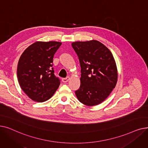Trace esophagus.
I'll use <instances>...</instances> for the list:
<instances>
[{"instance_id": "34e87169", "label": "esophagus", "mask_w": 148, "mask_h": 148, "mask_svg": "<svg viewBox=\"0 0 148 148\" xmlns=\"http://www.w3.org/2000/svg\"><path fill=\"white\" fill-rule=\"evenodd\" d=\"M69 80V77H66V78H63L62 79V82H63L64 83H66V82H68Z\"/></svg>"}]
</instances>
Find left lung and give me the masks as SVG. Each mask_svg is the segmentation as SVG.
Masks as SVG:
<instances>
[{"label": "left lung", "instance_id": "1", "mask_svg": "<svg viewBox=\"0 0 148 148\" xmlns=\"http://www.w3.org/2000/svg\"><path fill=\"white\" fill-rule=\"evenodd\" d=\"M72 47L81 67L80 86L75 92L77 98L88 106L101 103L110 94L118 80L112 53L96 40L74 42Z\"/></svg>", "mask_w": 148, "mask_h": 148}]
</instances>
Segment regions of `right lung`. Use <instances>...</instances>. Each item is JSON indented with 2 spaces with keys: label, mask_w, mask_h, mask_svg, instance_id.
Wrapping results in <instances>:
<instances>
[{
  "label": "right lung",
  "mask_w": 148,
  "mask_h": 148,
  "mask_svg": "<svg viewBox=\"0 0 148 148\" xmlns=\"http://www.w3.org/2000/svg\"><path fill=\"white\" fill-rule=\"evenodd\" d=\"M62 43L37 41L21 54L17 66V77L21 89L36 102L49 99L60 84L54 75L53 57Z\"/></svg>",
  "instance_id": "1"
}]
</instances>
